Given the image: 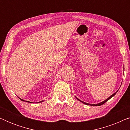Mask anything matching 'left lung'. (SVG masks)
<instances>
[{"label":"left lung","instance_id":"left-lung-1","mask_svg":"<svg viewBox=\"0 0 130 130\" xmlns=\"http://www.w3.org/2000/svg\"><path fill=\"white\" fill-rule=\"evenodd\" d=\"M117 92H118V90H117V91L116 92H115V93H113V95H112L111 96H109V98H108V99H106L105 101H103V102H101V103H99V104H88V103H85V102H83V101H80V100H79V99H77H77H78V100H79V101H80V102H82V103H83V104H86V105H90V106H100V105H103V104H105V103L106 102H107V101H108V100H109V99H111L112 97H113V96H114V95H115V94H116V93H117Z\"/></svg>","mask_w":130,"mask_h":130}]
</instances>
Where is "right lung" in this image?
Listing matches in <instances>:
<instances>
[{"mask_svg": "<svg viewBox=\"0 0 130 130\" xmlns=\"http://www.w3.org/2000/svg\"><path fill=\"white\" fill-rule=\"evenodd\" d=\"M21 99V101H25L24 100H23V99ZM26 102H30V103H32V102H28V101H26ZM43 102V101H41L40 102Z\"/></svg>", "mask_w": 130, "mask_h": 130, "instance_id": "right-lung-1", "label": "right lung"}]
</instances>
